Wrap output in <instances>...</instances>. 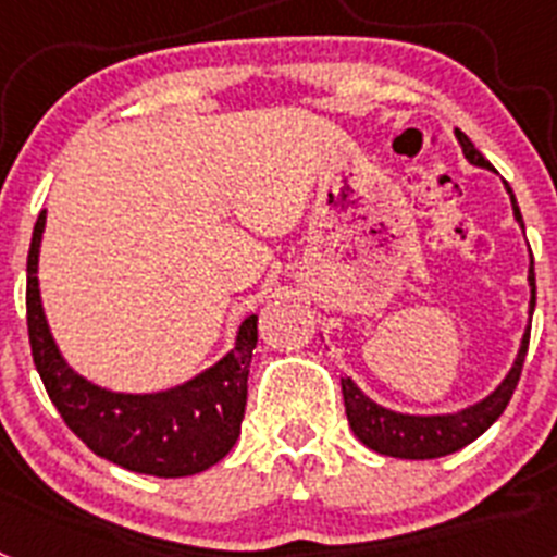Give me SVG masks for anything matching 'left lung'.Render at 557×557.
Wrapping results in <instances>:
<instances>
[{
	"instance_id": "8db88e82",
	"label": "left lung",
	"mask_w": 557,
	"mask_h": 557,
	"mask_svg": "<svg viewBox=\"0 0 557 557\" xmlns=\"http://www.w3.org/2000/svg\"><path fill=\"white\" fill-rule=\"evenodd\" d=\"M457 141L462 147V156L469 159V164L482 166V170H494L485 161L480 150L471 145V139L462 131H455ZM510 195V206H513L516 223L524 231V220L516 206L513 189L505 184ZM528 284H530V309H528V329L521 334L519 354H516L513 366L505 373L499 385L488 393L485 398L474 401V405L462 407L455 412H437V416H412V412H396L391 407L379 405L371 396L359 391L357 382L351 376H339L343 385V398H346V416L351 424L354 435L368 446V449L379 451L387 457H401V460H432V457H444L451 451L469 446L471 441L482 435L494 424L496 418L505 412L510 396H513L516 385H519L521 366L528 357V343H530V321H533L535 309V273H533V253H530V270H528Z\"/></svg>"
}]
</instances>
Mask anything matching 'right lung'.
I'll list each match as a JSON object with an SVG mask.
<instances>
[{
    "mask_svg": "<svg viewBox=\"0 0 557 557\" xmlns=\"http://www.w3.org/2000/svg\"><path fill=\"white\" fill-rule=\"evenodd\" d=\"M44 228L47 211L38 214L27 253V332L38 376L69 430L136 474L191 476L223 460L243 426L259 314L243 318L234 346L198 376L156 393L108 391L69 366L52 337L38 287Z\"/></svg>",
    "mask_w": 557,
    "mask_h": 557,
    "instance_id": "add662e5",
    "label": "right lung"
}]
</instances>
